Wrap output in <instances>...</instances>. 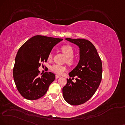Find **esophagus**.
<instances>
[{
	"mask_svg": "<svg viewBox=\"0 0 125 125\" xmlns=\"http://www.w3.org/2000/svg\"><path fill=\"white\" fill-rule=\"evenodd\" d=\"M60 78V76H59V75H55V79H58V78Z\"/></svg>",
	"mask_w": 125,
	"mask_h": 125,
	"instance_id": "34e87169",
	"label": "esophagus"
}]
</instances>
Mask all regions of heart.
I'll use <instances>...</instances> for the list:
<instances>
[{"mask_svg": "<svg viewBox=\"0 0 125 125\" xmlns=\"http://www.w3.org/2000/svg\"><path fill=\"white\" fill-rule=\"evenodd\" d=\"M63 53L67 56V58L65 60V62H67L68 64L72 65L74 63V59H73V55L74 54L73 49L71 46L68 45H65L62 46L61 49ZM52 58V54L50 53L48 55V59L50 60ZM51 70L54 73L58 75H62L64 72L67 70V68L65 66L60 65L54 64L51 67Z\"/></svg>", "mask_w": 125, "mask_h": 125, "instance_id": "heart-1", "label": "heart"}]
</instances>
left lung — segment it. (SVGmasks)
<instances>
[{
    "instance_id": "1",
    "label": "left lung",
    "mask_w": 125,
    "mask_h": 125,
    "mask_svg": "<svg viewBox=\"0 0 125 125\" xmlns=\"http://www.w3.org/2000/svg\"><path fill=\"white\" fill-rule=\"evenodd\" d=\"M79 48V61L76 67L69 73L62 88L64 100L72 105H78L88 101L98 89L102 78V62L97 51L92 42L84 39L66 38Z\"/></svg>"
}]
</instances>
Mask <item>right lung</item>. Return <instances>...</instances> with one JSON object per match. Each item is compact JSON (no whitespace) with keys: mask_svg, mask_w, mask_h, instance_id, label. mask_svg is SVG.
<instances>
[{"mask_svg":"<svg viewBox=\"0 0 125 125\" xmlns=\"http://www.w3.org/2000/svg\"><path fill=\"white\" fill-rule=\"evenodd\" d=\"M62 40L36 35L19 49L15 57L13 78L17 90L23 97L37 100L47 92L55 76L50 72L42 73L40 76L38 68L41 62L47 61L54 46Z\"/></svg>","mask_w":125,"mask_h":125,"instance_id":"right-lung-1","label":"right lung"}]
</instances>
